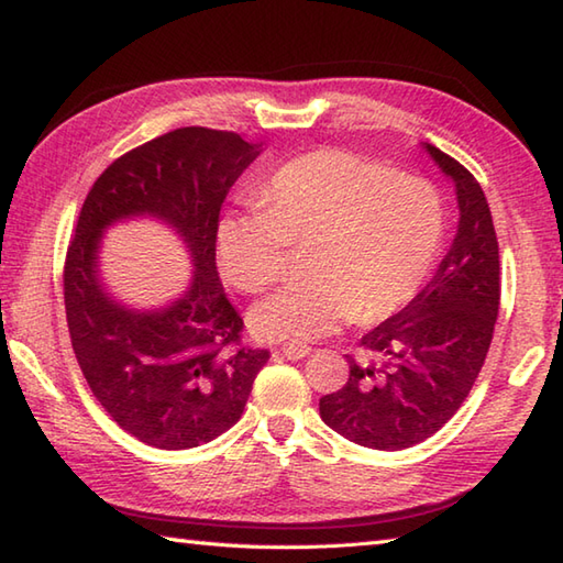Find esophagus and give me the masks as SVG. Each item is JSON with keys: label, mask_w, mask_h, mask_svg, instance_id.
Instances as JSON below:
<instances>
[{"label": "esophagus", "mask_w": 563, "mask_h": 563, "mask_svg": "<svg viewBox=\"0 0 563 563\" xmlns=\"http://www.w3.org/2000/svg\"><path fill=\"white\" fill-rule=\"evenodd\" d=\"M275 353H280V355H285L288 357V361H302V357H307L309 355V345H280L278 351Z\"/></svg>", "instance_id": "34e87169"}]
</instances>
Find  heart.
I'll list each match as a JSON object with an SVG mask.
<instances>
[{"label": "heart", "instance_id": "obj_1", "mask_svg": "<svg viewBox=\"0 0 563 563\" xmlns=\"http://www.w3.org/2000/svg\"><path fill=\"white\" fill-rule=\"evenodd\" d=\"M440 234V202L421 178L345 150H317L280 166L263 186L261 206L224 212L214 246L227 278L258 292L285 275L290 244H312L309 278L249 312L254 336L305 345L353 319L375 324L409 305Z\"/></svg>", "mask_w": 563, "mask_h": 563}]
</instances>
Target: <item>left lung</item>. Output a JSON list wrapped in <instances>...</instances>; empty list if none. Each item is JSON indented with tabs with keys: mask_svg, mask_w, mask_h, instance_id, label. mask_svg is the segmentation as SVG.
<instances>
[{
	"mask_svg": "<svg viewBox=\"0 0 563 563\" xmlns=\"http://www.w3.org/2000/svg\"><path fill=\"white\" fill-rule=\"evenodd\" d=\"M452 181L460 220L426 288L363 345L375 363H351L345 387L319 399L321 421L373 450H404L445 426L470 394L498 317V242L482 186L460 162L421 142Z\"/></svg>",
	"mask_w": 563,
	"mask_h": 563,
	"instance_id": "obj_1",
	"label": "left lung"
}]
</instances>
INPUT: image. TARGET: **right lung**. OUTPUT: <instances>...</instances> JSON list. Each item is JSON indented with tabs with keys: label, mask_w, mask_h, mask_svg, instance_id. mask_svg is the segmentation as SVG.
Masks as SVG:
<instances>
[{
	"label": "right lung",
	"mask_w": 563,
	"mask_h": 563,
	"mask_svg": "<svg viewBox=\"0 0 563 563\" xmlns=\"http://www.w3.org/2000/svg\"><path fill=\"white\" fill-rule=\"evenodd\" d=\"M261 145L178 128L106 169L84 200L65 261L71 349L93 397L130 435L159 450L198 448L232 428L268 351L234 349L244 321L214 263L220 208ZM164 223L189 251V285L159 308L118 301L100 273L115 223Z\"/></svg>",
	"instance_id": "right-lung-1"
}]
</instances>
